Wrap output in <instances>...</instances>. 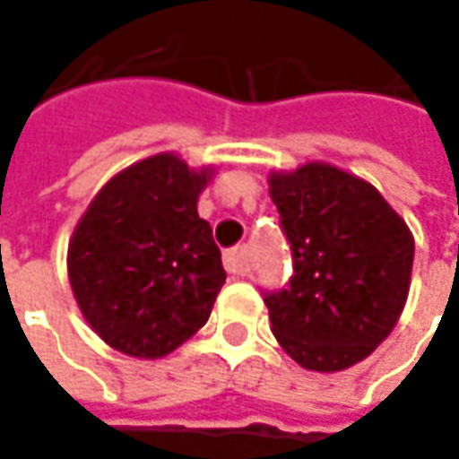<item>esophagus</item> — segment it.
<instances>
[{
	"label": "esophagus",
	"mask_w": 459,
	"mask_h": 459,
	"mask_svg": "<svg viewBox=\"0 0 459 459\" xmlns=\"http://www.w3.org/2000/svg\"><path fill=\"white\" fill-rule=\"evenodd\" d=\"M224 268H227V273H232V275H247V271H250L247 247H245V245L232 247V250L224 255Z\"/></svg>",
	"instance_id": "obj_1"
}]
</instances>
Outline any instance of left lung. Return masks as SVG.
<instances>
[{
	"mask_svg": "<svg viewBox=\"0 0 459 459\" xmlns=\"http://www.w3.org/2000/svg\"><path fill=\"white\" fill-rule=\"evenodd\" d=\"M293 275L263 291L275 340L307 370L365 360L403 311L414 238L376 186L325 163L271 176Z\"/></svg>",
	"mask_w": 459,
	"mask_h": 459,
	"instance_id": "left-lung-1",
	"label": "left lung"
}]
</instances>
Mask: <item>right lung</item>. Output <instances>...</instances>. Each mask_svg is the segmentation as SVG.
<instances>
[{"mask_svg":"<svg viewBox=\"0 0 459 459\" xmlns=\"http://www.w3.org/2000/svg\"><path fill=\"white\" fill-rule=\"evenodd\" d=\"M209 181L176 155L117 173L68 245L81 314L109 347L163 358L196 334L224 286L221 253L196 199Z\"/></svg>","mask_w":459,"mask_h":459,"instance_id":"add662e5","label":"right lung"}]
</instances>
